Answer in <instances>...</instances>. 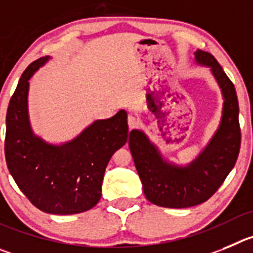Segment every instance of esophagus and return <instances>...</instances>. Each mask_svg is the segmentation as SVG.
<instances>
[{
	"label": "esophagus",
	"instance_id": "obj_1",
	"mask_svg": "<svg viewBox=\"0 0 253 253\" xmlns=\"http://www.w3.org/2000/svg\"><path fill=\"white\" fill-rule=\"evenodd\" d=\"M127 122H128L129 128H134V127L137 126V120L134 119L133 116H128V120H127Z\"/></svg>",
	"mask_w": 253,
	"mask_h": 253
}]
</instances>
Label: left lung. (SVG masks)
<instances>
[{"label":"left lung","instance_id":"left-lung-1","mask_svg":"<svg viewBox=\"0 0 253 253\" xmlns=\"http://www.w3.org/2000/svg\"><path fill=\"white\" fill-rule=\"evenodd\" d=\"M195 60L211 68L225 100L218 129L197 159L187 166L169 164L142 131L129 132L128 146L146 198L161 207L186 209L206 202L226 180L240 152L241 128L235 86L211 53L198 49Z\"/></svg>","mask_w":253,"mask_h":253}]
</instances>
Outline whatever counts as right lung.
Instances as JSON below:
<instances>
[{
    "mask_svg": "<svg viewBox=\"0 0 253 253\" xmlns=\"http://www.w3.org/2000/svg\"><path fill=\"white\" fill-rule=\"evenodd\" d=\"M49 57L31 63L9 100L4 156L9 173L30 202L52 214L91 210L101 198L105 169L111 156L127 142V113L119 111L97 120L75 140L56 146L34 134L27 110L28 80Z\"/></svg>",
    "mask_w": 253,
    "mask_h": 253,
    "instance_id": "right-lung-1",
    "label": "right lung"
}]
</instances>
